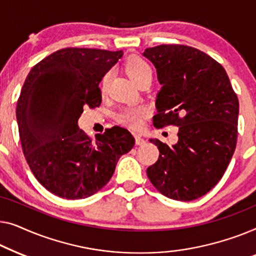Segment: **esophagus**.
Returning a JSON list of instances; mask_svg holds the SVG:
<instances>
[{
	"mask_svg": "<svg viewBox=\"0 0 256 256\" xmlns=\"http://www.w3.org/2000/svg\"><path fill=\"white\" fill-rule=\"evenodd\" d=\"M134 138H136V145H144V144L146 142V140L144 139L140 134H136Z\"/></svg>",
	"mask_w": 256,
	"mask_h": 256,
	"instance_id": "esophagus-1",
	"label": "esophagus"
}]
</instances>
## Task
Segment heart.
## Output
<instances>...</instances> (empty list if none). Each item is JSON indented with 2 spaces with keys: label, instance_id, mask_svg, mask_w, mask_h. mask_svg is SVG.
Returning a JSON list of instances; mask_svg holds the SVG:
<instances>
[{
  "label": "heart",
  "instance_id": "1",
  "mask_svg": "<svg viewBox=\"0 0 256 256\" xmlns=\"http://www.w3.org/2000/svg\"><path fill=\"white\" fill-rule=\"evenodd\" d=\"M125 70L128 74V76L132 78L136 84H140L144 78L152 76V67L140 56H132L125 64ZM110 80V73H106L100 82V89L102 92H106ZM147 116V109L144 106H133L126 108L122 110L117 114V120L120 123L126 125L128 128H138L142 124V118Z\"/></svg>",
  "mask_w": 256,
  "mask_h": 256
}]
</instances>
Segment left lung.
Here are the masks:
<instances>
[{"label":"left lung","instance_id":"1","mask_svg":"<svg viewBox=\"0 0 256 256\" xmlns=\"http://www.w3.org/2000/svg\"><path fill=\"white\" fill-rule=\"evenodd\" d=\"M144 56L162 84L153 125L178 126L175 145L150 139L160 156L147 176L168 198L197 200L220 181L236 150V94L224 67L192 46L159 45L146 48Z\"/></svg>","mask_w":256,"mask_h":256}]
</instances>
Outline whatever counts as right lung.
Returning <instances> with one entry per match:
<instances>
[{
	"mask_svg": "<svg viewBox=\"0 0 256 256\" xmlns=\"http://www.w3.org/2000/svg\"><path fill=\"white\" fill-rule=\"evenodd\" d=\"M123 51L67 48L30 70L17 100L22 150L38 182L61 198L82 200L100 192L123 154L134 146L126 128H106L96 140L78 128L84 108L100 106L98 87Z\"/></svg>",
	"mask_w": 256,
	"mask_h": 256,
	"instance_id": "1",
	"label": "right lung"
}]
</instances>
